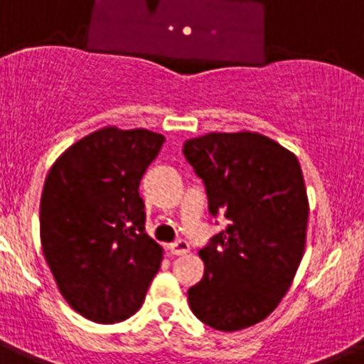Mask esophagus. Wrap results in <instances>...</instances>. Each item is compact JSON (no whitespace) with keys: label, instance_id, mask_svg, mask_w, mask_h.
<instances>
[{"label":"esophagus","instance_id":"1","mask_svg":"<svg viewBox=\"0 0 364 364\" xmlns=\"http://www.w3.org/2000/svg\"><path fill=\"white\" fill-rule=\"evenodd\" d=\"M188 252H189L188 240L178 239V240H175V242L169 244V253H171V255H184V253H188Z\"/></svg>","mask_w":364,"mask_h":364}]
</instances>
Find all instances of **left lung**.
<instances>
[{
  "label": "left lung",
  "mask_w": 364,
  "mask_h": 364,
  "mask_svg": "<svg viewBox=\"0 0 364 364\" xmlns=\"http://www.w3.org/2000/svg\"><path fill=\"white\" fill-rule=\"evenodd\" d=\"M204 180L210 213L230 220L198 255L204 277L188 291L208 326L235 332L272 314L304 255L308 197L299 160L259 133H210L184 144Z\"/></svg>",
  "instance_id": "8db88e82"
}]
</instances>
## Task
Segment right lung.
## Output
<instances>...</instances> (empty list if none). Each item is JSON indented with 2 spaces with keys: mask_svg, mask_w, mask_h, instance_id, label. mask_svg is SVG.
Returning a JSON list of instances; mask_svg holds the SVG:
<instances>
[{
  "mask_svg": "<svg viewBox=\"0 0 364 364\" xmlns=\"http://www.w3.org/2000/svg\"><path fill=\"white\" fill-rule=\"evenodd\" d=\"M166 138L104 127L53 164L40 202V237L58 290L85 319L120 323L140 310L162 262L146 233L138 186Z\"/></svg>",
  "mask_w": 364,
  "mask_h": 364,
  "instance_id": "obj_1",
  "label": "right lung"
}]
</instances>
